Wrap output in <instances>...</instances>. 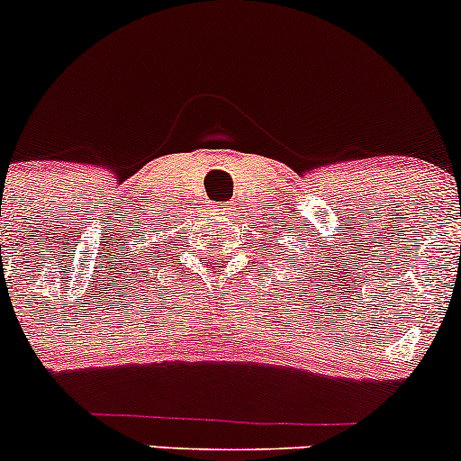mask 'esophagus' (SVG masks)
Listing matches in <instances>:
<instances>
[{"label": "esophagus", "instance_id": "obj_1", "mask_svg": "<svg viewBox=\"0 0 461 461\" xmlns=\"http://www.w3.org/2000/svg\"><path fill=\"white\" fill-rule=\"evenodd\" d=\"M213 216L231 218V216H234V212H231L230 204H213Z\"/></svg>", "mask_w": 461, "mask_h": 461}]
</instances>
